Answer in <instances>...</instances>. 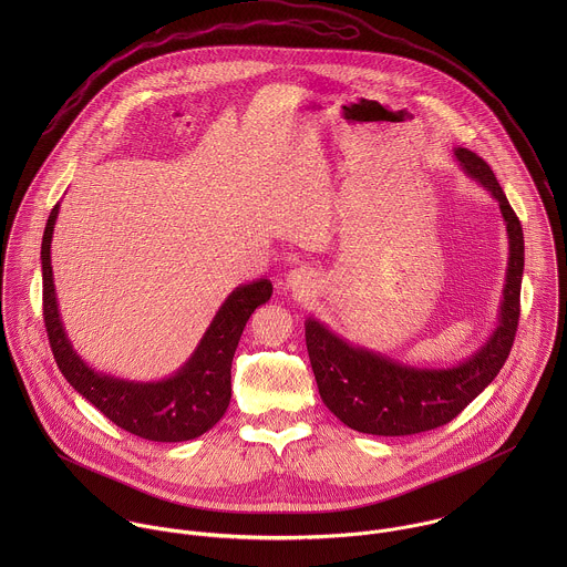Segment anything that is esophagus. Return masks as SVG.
I'll return each mask as SVG.
<instances>
[{
	"mask_svg": "<svg viewBox=\"0 0 567 567\" xmlns=\"http://www.w3.org/2000/svg\"><path fill=\"white\" fill-rule=\"evenodd\" d=\"M317 286V279H315V272L312 268L308 266H299V268H292L288 275H286V288L295 295V297H308Z\"/></svg>",
	"mask_w": 567,
	"mask_h": 567,
	"instance_id": "1",
	"label": "esophagus"
}]
</instances>
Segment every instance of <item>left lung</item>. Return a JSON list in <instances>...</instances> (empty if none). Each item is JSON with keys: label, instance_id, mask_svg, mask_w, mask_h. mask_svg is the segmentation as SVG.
I'll return each mask as SVG.
<instances>
[{"label": "left lung", "instance_id": "8db88e82", "mask_svg": "<svg viewBox=\"0 0 567 567\" xmlns=\"http://www.w3.org/2000/svg\"><path fill=\"white\" fill-rule=\"evenodd\" d=\"M463 172L497 200L508 236V264L497 324L485 344L447 369L412 367L380 351L351 344L327 324L308 319L306 344L323 404L351 430L405 436L450 423L504 367L519 321L524 234L493 169L467 148H454Z\"/></svg>", "mask_w": 567, "mask_h": 567}]
</instances>
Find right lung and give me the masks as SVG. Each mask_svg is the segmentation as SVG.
<instances>
[{
  "instance_id": "right-lung-1",
  "label": "right lung",
  "mask_w": 567,
  "mask_h": 567,
  "mask_svg": "<svg viewBox=\"0 0 567 567\" xmlns=\"http://www.w3.org/2000/svg\"><path fill=\"white\" fill-rule=\"evenodd\" d=\"M54 205L41 244L43 317L54 360L65 380L89 404L122 430L159 443L189 441L212 430L231 402V362L246 321L272 295L268 279L236 288L203 333L187 362L159 382H131L91 369L74 351L59 312L52 275V236L59 216Z\"/></svg>"
}]
</instances>
